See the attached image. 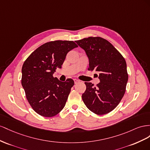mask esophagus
<instances>
[{"mask_svg": "<svg viewBox=\"0 0 150 150\" xmlns=\"http://www.w3.org/2000/svg\"><path fill=\"white\" fill-rule=\"evenodd\" d=\"M74 83H75V84H76V83H78L80 81L79 80H77V79H74Z\"/></svg>", "mask_w": 150, "mask_h": 150, "instance_id": "esophagus-1", "label": "esophagus"}]
</instances>
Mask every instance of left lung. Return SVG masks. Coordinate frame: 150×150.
I'll use <instances>...</instances> for the list:
<instances>
[{
  "label": "left lung",
  "mask_w": 150,
  "mask_h": 150,
  "mask_svg": "<svg viewBox=\"0 0 150 150\" xmlns=\"http://www.w3.org/2000/svg\"><path fill=\"white\" fill-rule=\"evenodd\" d=\"M89 59L90 71L99 73L96 87L85 82L86 90L82 98L87 108L98 115L108 114L121 102L128 80L125 58L114 46L100 37H88L75 41Z\"/></svg>",
  "instance_id": "left-lung-1"
}]
</instances>
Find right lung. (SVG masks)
I'll use <instances>...</instances> for the list:
<instances>
[{
  "mask_svg": "<svg viewBox=\"0 0 150 150\" xmlns=\"http://www.w3.org/2000/svg\"><path fill=\"white\" fill-rule=\"evenodd\" d=\"M76 47L73 41L47 42L24 62L21 83L29 104L41 116H54L65 107L74 82L71 79L61 82L53 74L62 68L67 53Z\"/></svg>",
  "mask_w": 150,
  "mask_h": 150,
  "instance_id": "obj_1",
  "label": "right lung"
}]
</instances>
